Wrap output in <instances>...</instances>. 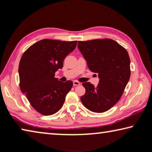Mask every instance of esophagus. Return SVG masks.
Returning a JSON list of instances; mask_svg holds the SVG:
<instances>
[{"label": "esophagus", "instance_id": "34e87169", "mask_svg": "<svg viewBox=\"0 0 152 152\" xmlns=\"http://www.w3.org/2000/svg\"><path fill=\"white\" fill-rule=\"evenodd\" d=\"M73 84H74V86H78V85H80V83L78 81L74 80L73 82Z\"/></svg>", "mask_w": 152, "mask_h": 152}]
</instances>
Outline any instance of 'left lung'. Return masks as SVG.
I'll return each mask as SVG.
<instances>
[{
    "label": "left lung",
    "instance_id": "left-lung-1",
    "mask_svg": "<svg viewBox=\"0 0 152 152\" xmlns=\"http://www.w3.org/2000/svg\"><path fill=\"white\" fill-rule=\"evenodd\" d=\"M78 48L92 72L99 74L96 86L82 85L86 92L80 97L86 109L104 113L119 101L131 75L130 58L125 49L110 39L79 41Z\"/></svg>",
    "mask_w": 152,
    "mask_h": 152
}]
</instances>
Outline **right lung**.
<instances>
[{"mask_svg":"<svg viewBox=\"0 0 152 152\" xmlns=\"http://www.w3.org/2000/svg\"><path fill=\"white\" fill-rule=\"evenodd\" d=\"M77 41L45 39L27 49L19 66V86L33 109L43 115L58 112L73 86L68 80L62 82L55 78L61 69L65 58L76 47Z\"/></svg>","mask_w":152,"mask_h":152,"instance_id":"1","label":"right lung"}]
</instances>
